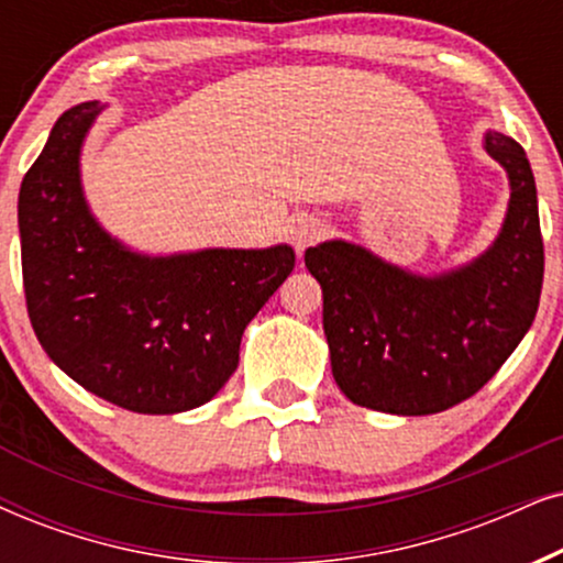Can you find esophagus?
<instances>
[{
  "label": "esophagus",
  "instance_id": "esophagus-1",
  "mask_svg": "<svg viewBox=\"0 0 563 563\" xmlns=\"http://www.w3.org/2000/svg\"><path fill=\"white\" fill-rule=\"evenodd\" d=\"M324 231H327L324 220H319L314 216H298L294 223H290V241H294L296 252L301 254L306 246H311L314 241L322 239Z\"/></svg>",
  "mask_w": 563,
  "mask_h": 563
}]
</instances>
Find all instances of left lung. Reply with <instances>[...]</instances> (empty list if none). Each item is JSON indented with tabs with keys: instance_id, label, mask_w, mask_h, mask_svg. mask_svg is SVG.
<instances>
[{
	"instance_id": "8db88e82",
	"label": "left lung",
	"mask_w": 563,
	"mask_h": 563,
	"mask_svg": "<svg viewBox=\"0 0 563 563\" xmlns=\"http://www.w3.org/2000/svg\"><path fill=\"white\" fill-rule=\"evenodd\" d=\"M483 147L507 170L509 205L494 244L475 260L418 275L343 239L306 249L324 296L332 376L361 408L431 416L467 400L536 319L543 288L536 176L507 134L486 132Z\"/></svg>"
}]
</instances>
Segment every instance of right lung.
Here are the masks:
<instances>
[{
  "mask_svg": "<svg viewBox=\"0 0 563 563\" xmlns=\"http://www.w3.org/2000/svg\"><path fill=\"white\" fill-rule=\"evenodd\" d=\"M106 106L85 101L56 119L20 184L27 317L48 358L119 408L174 416L231 379L246 324L296 265L267 249L134 252L98 223L80 155Z\"/></svg>",
  "mask_w": 563,
  "mask_h": 563,
  "instance_id": "obj_1",
  "label": "right lung"
}]
</instances>
